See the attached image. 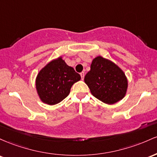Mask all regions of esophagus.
Instances as JSON below:
<instances>
[{"mask_svg":"<svg viewBox=\"0 0 157 157\" xmlns=\"http://www.w3.org/2000/svg\"><path fill=\"white\" fill-rule=\"evenodd\" d=\"M80 75H81V77H82V79L83 80L84 78V72H82V73H80Z\"/></svg>","mask_w":157,"mask_h":157,"instance_id":"1","label":"esophagus"}]
</instances>
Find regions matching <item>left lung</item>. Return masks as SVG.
Returning a JSON list of instances; mask_svg holds the SVG:
<instances>
[{
    "instance_id": "8db88e82",
    "label": "left lung",
    "mask_w": 157,
    "mask_h": 157,
    "mask_svg": "<svg viewBox=\"0 0 157 157\" xmlns=\"http://www.w3.org/2000/svg\"><path fill=\"white\" fill-rule=\"evenodd\" d=\"M84 82L93 96L113 105L125 96L128 81L124 71L110 60L98 56L93 59Z\"/></svg>"
}]
</instances>
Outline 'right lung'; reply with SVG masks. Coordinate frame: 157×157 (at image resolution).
Wrapping results in <instances>:
<instances>
[{"label":"right lung","mask_w":157,"mask_h":157,"mask_svg":"<svg viewBox=\"0 0 157 157\" xmlns=\"http://www.w3.org/2000/svg\"><path fill=\"white\" fill-rule=\"evenodd\" d=\"M81 76L59 56L46 64L36 78V88L43 103L54 105L69 95L72 86Z\"/></svg>","instance_id":"add662e5"}]
</instances>
